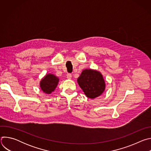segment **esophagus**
I'll use <instances>...</instances> for the list:
<instances>
[{"mask_svg": "<svg viewBox=\"0 0 151 151\" xmlns=\"http://www.w3.org/2000/svg\"><path fill=\"white\" fill-rule=\"evenodd\" d=\"M66 78H67V79H70L72 78V75H71L70 73H68V74L67 75V76H66Z\"/></svg>", "mask_w": 151, "mask_h": 151, "instance_id": "1", "label": "esophagus"}]
</instances>
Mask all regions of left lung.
<instances>
[{
    "label": "left lung",
    "instance_id": "obj_1",
    "mask_svg": "<svg viewBox=\"0 0 151 151\" xmlns=\"http://www.w3.org/2000/svg\"><path fill=\"white\" fill-rule=\"evenodd\" d=\"M77 82L85 96L90 99L99 97L106 88L105 81L102 74L94 69L82 70Z\"/></svg>",
    "mask_w": 151,
    "mask_h": 151
}]
</instances>
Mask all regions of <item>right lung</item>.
Returning <instances> with one entry per match:
<instances>
[{
  "instance_id": "add662e5",
  "label": "right lung",
  "mask_w": 151,
  "mask_h": 151,
  "mask_svg": "<svg viewBox=\"0 0 151 151\" xmlns=\"http://www.w3.org/2000/svg\"><path fill=\"white\" fill-rule=\"evenodd\" d=\"M59 82V78L53 74L48 73L42 79L40 87L42 91L47 94H50L55 90Z\"/></svg>"
}]
</instances>
